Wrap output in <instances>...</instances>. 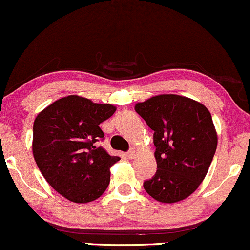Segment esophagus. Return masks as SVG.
Here are the masks:
<instances>
[{"instance_id": "1", "label": "esophagus", "mask_w": 250, "mask_h": 250, "mask_svg": "<svg viewBox=\"0 0 250 250\" xmlns=\"http://www.w3.org/2000/svg\"><path fill=\"white\" fill-rule=\"evenodd\" d=\"M127 158H128V159H134V158H135V150L130 149L129 152L127 153Z\"/></svg>"}]
</instances>
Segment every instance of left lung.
<instances>
[{
	"label": "left lung",
	"instance_id": "obj_1",
	"mask_svg": "<svg viewBox=\"0 0 250 250\" xmlns=\"http://www.w3.org/2000/svg\"><path fill=\"white\" fill-rule=\"evenodd\" d=\"M152 130L156 172L144 182L145 190L161 203L188 198L208 173L217 134L203 104L178 95H159L135 105Z\"/></svg>",
	"mask_w": 250,
	"mask_h": 250
}]
</instances>
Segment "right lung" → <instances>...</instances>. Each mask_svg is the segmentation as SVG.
I'll use <instances>...</instances> for the list:
<instances>
[{"label":"right lung","instance_id":"add662e5","mask_svg":"<svg viewBox=\"0 0 250 250\" xmlns=\"http://www.w3.org/2000/svg\"><path fill=\"white\" fill-rule=\"evenodd\" d=\"M116 111L79 96L60 98L43 109L33 125V155L47 183L62 197L89 203L104 193L110 183V166L120 160L97 142L100 128Z\"/></svg>","mask_w":250,"mask_h":250}]
</instances>
